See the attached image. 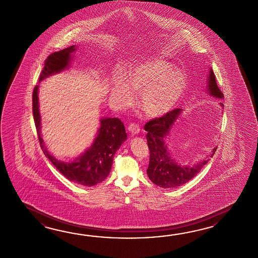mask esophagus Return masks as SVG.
Returning a JSON list of instances; mask_svg holds the SVG:
<instances>
[{
	"mask_svg": "<svg viewBox=\"0 0 258 258\" xmlns=\"http://www.w3.org/2000/svg\"><path fill=\"white\" fill-rule=\"evenodd\" d=\"M128 130L131 132L132 135H137L140 131V127L139 125L137 124V123H135V122H133V123H130L129 124V126H128Z\"/></svg>",
	"mask_w": 258,
	"mask_h": 258,
	"instance_id": "1",
	"label": "esophagus"
}]
</instances>
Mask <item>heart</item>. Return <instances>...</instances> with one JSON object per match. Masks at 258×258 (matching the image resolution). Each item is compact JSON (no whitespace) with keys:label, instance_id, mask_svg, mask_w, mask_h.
I'll return each mask as SVG.
<instances>
[{"label":"heart","instance_id":"b5f03b06","mask_svg":"<svg viewBox=\"0 0 258 258\" xmlns=\"http://www.w3.org/2000/svg\"><path fill=\"white\" fill-rule=\"evenodd\" d=\"M186 85L182 72L164 60H148L133 67L128 77L117 74L113 93L122 106H129L134 93L140 94L139 107L148 117L169 112L181 99Z\"/></svg>","mask_w":258,"mask_h":258}]
</instances>
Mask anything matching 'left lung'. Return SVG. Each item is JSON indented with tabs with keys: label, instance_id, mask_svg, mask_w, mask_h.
<instances>
[{
	"label": "left lung",
	"instance_id": "obj_1",
	"mask_svg": "<svg viewBox=\"0 0 258 258\" xmlns=\"http://www.w3.org/2000/svg\"><path fill=\"white\" fill-rule=\"evenodd\" d=\"M208 79L210 95L218 99H222L223 93L217 85L216 77L212 69H210ZM220 105L224 106L222 103ZM181 111V109L170 110L159 118H155L148 121L144 127L148 132L147 140L150 153L147 173L153 183L162 188L180 186L190 181L198 175L199 171L209 161V159H206L192 166H181L170 158L165 141ZM216 150L217 148L212 150L210 158L214 156Z\"/></svg>",
	"mask_w": 258,
	"mask_h": 258
}]
</instances>
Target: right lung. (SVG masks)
<instances>
[{
    "mask_svg": "<svg viewBox=\"0 0 258 258\" xmlns=\"http://www.w3.org/2000/svg\"><path fill=\"white\" fill-rule=\"evenodd\" d=\"M76 50L75 46L53 52L47 57L43 70L40 73L39 81L64 70L69 66L71 53ZM38 88H34L32 96L35 126L38 133L39 144L45 156L54 165L56 169L69 181L77 182L85 186H93L104 181L109 175L114 155L117 149L126 140V133L123 123L118 118H103L100 120L99 134L95 138L91 148L83 154L74 162H61L49 153L44 146L40 136V115L39 110Z\"/></svg>",
    "mask_w": 258,
    "mask_h": 258,
    "instance_id": "1",
    "label": "right lung"
}]
</instances>
